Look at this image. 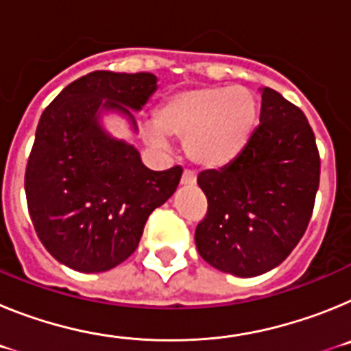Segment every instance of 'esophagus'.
<instances>
[{"instance_id":"esophagus-1","label":"esophagus","mask_w":351,"mask_h":351,"mask_svg":"<svg viewBox=\"0 0 351 351\" xmlns=\"http://www.w3.org/2000/svg\"><path fill=\"white\" fill-rule=\"evenodd\" d=\"M197 182V178H195V173L191 170H184L181 178V184L182 186H193Z\"/></svg>"}]
</instances>
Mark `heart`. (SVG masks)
Returning a JSON list of instances; mask_svg holds the SVG:
<instances>
[{"mask_svg":"<svg viewBox=\"0 0 351 351\" xmlns=\"http://www.w3.org/2000/svg\"><path fill=\"white\" fill-rule=\"evenodd\" d=\"M258 117L255 95L244 88H191L172 93L145 130L153 145L165 147L167 137L184 138L186 156L206 169H221L250 142Z\"/></svg>","mask_w":351,"mask_h":351,"instance_id":"b5f03b06","label":"heart"}]
</instances>
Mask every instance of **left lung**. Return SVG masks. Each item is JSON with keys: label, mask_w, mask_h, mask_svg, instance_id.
Segmentation results:
<instances>
[{"label": "left lung", "mask_w": 351, "mask_h": 351, "mask_svg": "<svg viewBox=\"0 0 351 351\" xmlns=\"http://www.w3.org/2000/svg\"><path fill=\"white\" fill-rule=\"evenodd\" d=\"M260 125L244 151L197 182L207 197L195 244L214 269L253 278L278 267L299 244L320 184L315 133L299 107L262 88Z\"/></svg>", "instance_id": "1"}]
</instances>
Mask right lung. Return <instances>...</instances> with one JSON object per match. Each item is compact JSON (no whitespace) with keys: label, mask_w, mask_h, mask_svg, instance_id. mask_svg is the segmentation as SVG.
Instances as JSON below:
<instances>
[{"label":"right lung","mask_w":351,"mask_h":351,"mask_svg":"<svg viewBox=\"0 0 351 351\" xmlns=\"http://www.w3.org/2000/svg\"><path fill=\"white\" fill-rule=\"evenodd\" d=\"M153 73L91 71L43 110L26 167L27 209L45 250L79 272H105L137 250L149 214L181 181V167L149 170L132 144L101 125L107 112L137 130L154 91Z\"/></svg>","instance_id":"obj_1"}]
</instances>
